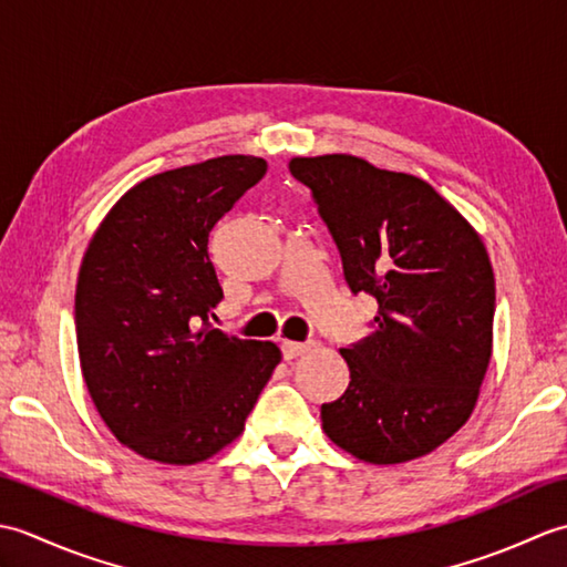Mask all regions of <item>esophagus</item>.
<instances>
[{"label": "esophagus", "instance_id": "obj_1", "mask_svg": "<svg viewBox=\"0 0 567 567\" xmlns=\"http://www.w3.org/2000/svg\"><path fill=\"white\" fill-rule=\"evenodd\" d=\"M309 343H297V341H282V355L285 360H295L309 351Z\"/></svg>", "mask_w": 567, "mask_h": 567}]
</instances>
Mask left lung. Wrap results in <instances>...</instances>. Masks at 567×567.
Listing matches in <instances>:
<instances>
[{"label":"left lung","instance_id":"obj_1","mask_svg":"<svg viewBox=\"0 0 567 567\" xmlns=\"http://www.w3.org/2000/svg\"><path fill=\"white\" fill-rule=\"evenodd\" d=\"M290 173L351 292L380 305L375 331L341 348L351 382L321 404L323 431L365 463L426 455L473 414L489 365L495 275L483 238L424 179L355 155L292 158Z\"/></svg>","mask_w":567,"mask_h":567}]
</instances>
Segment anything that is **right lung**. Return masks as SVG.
Wrapping results in <instances>:
<instances>
[{
  "instance_id": "obj_1",
  "label": "right lung",
  "mask_w": 567,
  "mask_h": 567,
  "mask_svg": "<svg viewBox=\"0 0 567 567\" xmlns=\"http://www.w3.org/2000/svg\"><path fill=\"white\" fill-rule=\"evenodd\" d=\"M268 165L221 155L143 179L84 252L75 331L84 384L114 436L167 465H195L240 436L280 348L214 329L224 290L216 221Z\"/></svg>"
}]
</instances>
